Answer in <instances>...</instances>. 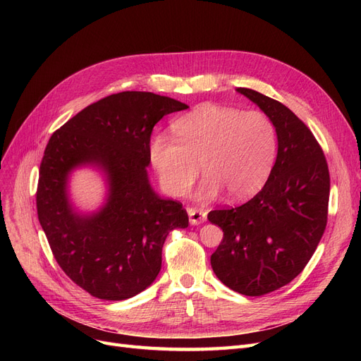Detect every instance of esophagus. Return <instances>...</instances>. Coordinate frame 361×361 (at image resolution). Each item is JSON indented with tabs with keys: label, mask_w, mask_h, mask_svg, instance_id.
I'll list each match as a JSON object with an SVG mask.
<instances>
[{
	"label": "esophagus",
	"mask_w": 361,
	"mask_h": 361,
	"mask_svg": "<svg viewBox=\"0 0 361 361\" xmlns=\"http://www.w3.org/2000/svg\"><path fill=\"white\" fill-rule=\"evenodd\" d=\"M188 216H190V223L192 226H199L206 221V212L197 209V207H188L187 209Z\"/></svg>",
	"instance_id": "esophagus-1"
}]
</instances>
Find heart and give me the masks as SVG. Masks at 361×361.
Here are the masks:
<instances>
[{
  "instance_id": "1",
  "label": "heart",
  "mask_w": 361,
  "mask_h": 361,
  "mask_svg": "<svg viewBox=\"0 0 361 361\" xmlns=\"http://www.w3.org/2000/svg\"><path fill=\"white\" fill-rule=\"evenodd\" d=\"M174 138L157 135L149 155L162 190L183 197L199 176L206 178L199 197L211 200L223 191L233 202L257 194L277 157V129L260 111L204 104L173 123Z\"/></svg>"
}]
</instances>
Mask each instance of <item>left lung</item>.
I'll return each instance as SVG.
<instances>
[{"mask_svg":"<svg viewBox=\"0 0 361 361\" xmlns=\"http://www.w3.org/2000/svg\"><path fill=\"white\" fill-rule=\"evenodd\" d=\"M236 90L272 120L279 150L253 199L207 214L224 233L211 265L227 288L260 297L288 285L309 264L326 226L330 173L312 130L288 106L256 90Z\"/></svg>","mask_w":361,"mask_h":361,"instance_id":"left-lung-1","label":"left lung"}]
</instances>
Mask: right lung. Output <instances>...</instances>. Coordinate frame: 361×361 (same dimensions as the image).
<instances>
[{
  "label": "right lung",
  "mask_w": 361,
  "mask_h": 361,
  "mask_svg": "<svg viewBox=\"0 0 361 361\" xmlns=\"http://www.w3.org/2000/svg\"><path fill=\"white\" fill-rule=\"evenodd\" d=\"M187 108L150 92L116 93L85 106L48 141L36 192L39 221L60 268L96 298L120 301L150 286L167 235L188 227L182 203L161 199L146 170L154 126ZM85 163L109 180L107 203L92 216L75 213L66 190L68 173Z\"/></svg>",
  "instance_id": "1"
}]
</instances>
